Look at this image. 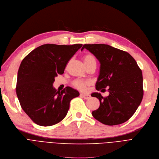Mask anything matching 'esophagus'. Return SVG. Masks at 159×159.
<instances>
[{
	"instance_id": "1",
	"label": "esophagus",
	"mask_w": 159,
	"mask_h": 159,
	"mask_svg": "<svg viewBox=\"0 0 159 159\" xmlns=\"http://www.w3.org/2000/svg\"><path fill=\"white\" fill-rule=\"evenodd\" d=\"M80 97L85 98V99H87V98H89L90 97V95H87V94H84V93H80Z\"/></svg>"
}]
</instances>
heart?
<instances>
[{
	"mask_svg": "<svg viewBox=\"0 0 159 159\" xmlns=\"http://www.w3.org/2000/svg\"><path fill=\"white\" fill-rule=\"evenodd\" d=\"M91 61H95V58L92 55V54H86L85 56H84V64L87 63V62H89ZM85 83L81 80H75L74 82V85L76 87V88H78L79 89L81 90H84L85 89Z\"/></svg>",
	"mask_w": 159,
	"mask_h": 159,
	"instance_id": "1",
	"label": "heart"
}]
</instances>
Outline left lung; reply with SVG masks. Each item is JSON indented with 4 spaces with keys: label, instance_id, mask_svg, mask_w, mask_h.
Masks as SVG:
<instances>
[{
    "label": "left lung",
    "instance_id": "8db88e82",
    "mask_svg": "<svg viewBox=\"0 0 159 159\" xmlns=\"http://www.w3.org/2000/svg\"><path fill=\"white\" fill-rule=\"evenodd\" d=\"M100 62L96 89L108 87L109 95L103 97L97 92L92 97L100 101L92 115L100 122L114 125L126 122L133 116L143 96V75L135 59L127 52L105 44L84 45Z\"/></svg>",
    "mask_w": 159,
    "mask_h": 159
}]
</instances>
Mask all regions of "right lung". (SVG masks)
I'll list each match as a JSON object with an SVG mask.
<instances>
[{"mask_svg":"<svg viewBox=\"0 0 159 159\" xmlns=\"http://www.w3.org/2000/svg\"><path fill=\"white\" fill-rule=\"evenodd\" d=\"M82 44H45L33 50L21 61L18 72L16 94L24 111L35 124L51 126L65 118L72 98L80 93L66 87L60 91L54 78L62 74L69 60Z\"/></svg>","mask_w":159,"mask_h":159,"instance_id":"right-lung-1","label":"right lung"}]
</instances>
